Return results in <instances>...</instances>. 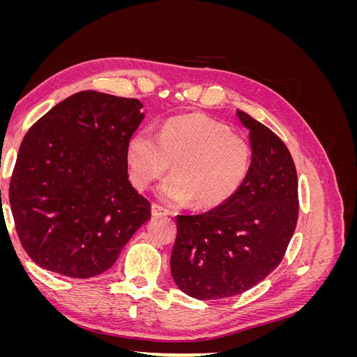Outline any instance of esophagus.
Returning <instances> with one entry per match:
<instances>
[{"label":"esophagus","instance_id":"esophagus-1","mask_svg":"<svg viewBox=\"0 0 357 357\" xmlns=\"http://www.w3.org/2000/svg\"><path fill=\"white\" fill-rule=\"evenodd\" d=\"M152 214L155 215V218H158V215H167L169 214V211L164 207H160V205L158 204H152Z\"/></svg>","mask_w":357,"mask_h":357}]
</instances>
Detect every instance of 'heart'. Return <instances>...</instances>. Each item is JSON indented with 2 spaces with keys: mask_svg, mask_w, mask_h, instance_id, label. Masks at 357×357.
<instances>
[{
  "mask_svg": "<svg viewBox=\"0 0 357 357\" xmlns=\"http://www.w3.org/2000/svg\"><path fill=\"white\" fill-rule=\"evenodd\" d=\"M174 174L159 186V197L171 205L213 208L241 189L252 167V146L229 128L204 114L176 116L162 123L156 138L147 129L128 139L129 180L147 189L169 169Z\"/></svg>",
  "mask_w": 357,
  "mask_h": 357,
  "instance_id": "obj_1",
  "label": "heart"
}]
</instances>
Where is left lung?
Wrapping results in <instances>:
<instances>
[{
  "mask_svg": "<svg viewBox=\"0 0 357 357\" xmlns=\"http://www.w3.org/2000/svg\"><path fill=\"white\" fill-rule=\"evenodd\" d=\"M236 114L250 131L248 176L228 202L178 215L169 261L177 287L204 301L231 298L261 283L283 261L298 222V176L289 149L250 114Z\"/></svg>",
  "mask_w": 357,
  "mask_h": 357,
  "instance_id": "obj_1",
  "label": "left lung"
}]
</instances>
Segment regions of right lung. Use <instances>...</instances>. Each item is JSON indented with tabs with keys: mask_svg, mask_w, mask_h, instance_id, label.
I'll return each mask as SVG.
<instances>
[{
	"mask_svg": "<svg viewBox=\"0 0 357 357\" xmlns=\"http://www.w3.org/2000/svg\"><path fill=\"white\" fill-rule=\"evenodd\" d=\"M143 104L77 92L29 128L8 199L24 250L71 278L102 274L150 219V202L128 180L126 144Z\"/></svg>",
	"mask_w": 357,
	"mask_h": 357,
	"instance_id": "obj_1",
	"label": "right lung"
}]
</instances>
